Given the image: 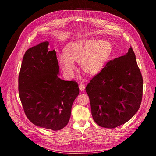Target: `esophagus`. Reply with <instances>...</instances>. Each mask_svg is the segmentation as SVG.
<instances>
[{"mask_svg":"<svg viewBox=\"0 0 156 156\" xmlns=\"http://www.w3.org/2000/svg\"><path fill=\"white\" fill-rule=\"evenodd\" d=\"M85 84L83 83H79V88L81 90V91H83V90L85 89Z\"/></svg>","mask_w":156,"mask_h":156,"instance_id":"1","label":"esophagus"}]
</instances>
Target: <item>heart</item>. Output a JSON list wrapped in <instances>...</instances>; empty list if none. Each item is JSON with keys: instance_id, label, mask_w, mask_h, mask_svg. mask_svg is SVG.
<instances>
[{"instance_id": "b5f03b06", "label": "heart", "mask_w": 156, "mask_h": 156, "mask_svg": "<svg viewBox=\"0 0 156 156\" xmlns=\"http://www.w3.org/2000/svg\"><path fill=\"white\" fill-rule=\"evenodd\" d=\"M112 52V45L106 40L83 39L69 43L65 54L58 56L59 67L67 76H72L74 62H79L82 71L89 75L100 73Z\"/></svg>"}]
</instances>
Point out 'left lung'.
Segmentation results:
<instances>
[{"label":"left lung","mask_w":156,"mask_h":156,"mask_svg":"<svg viewBox=\"0 0 156 156\" xmlns=\"http://www.w3.org/2000/svg\"><path fill=\"white\" fill-rule=\"evenodd\" d=\"M143 80L132 47L123 56L110 60L85 88L94 122L115 128L131 119L139 109Z\"/></svg>","instance_id":"obj_1"}]
</instances>
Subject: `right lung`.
Returning a JSON list of instances; mask_svg holds the SVG:
<instances>
[{
  "mask_svg": "<svg viewBox=\"0 0 156 156\" xmlns=\"http://www.w3.org/2000/svg\"><path fill=\"white\" fill-rule=\"evenodd\" d=\"M43 42L25 52L19 74V94L25 115L37 126L57 131L66 126L79 94L75 81L60 79L56 51Z\"/></svg>",
  "mask_w": 156,
  "mask_h": 156,
  "instance_id": "obj_1",
  "label": "right lung"
}]
</instances>
